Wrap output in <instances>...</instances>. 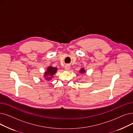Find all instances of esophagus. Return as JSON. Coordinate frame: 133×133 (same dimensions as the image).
<instances>
[{
    "mask_svg": "<svg viewBox=\"0 0 133 133\" xmlns=\"http://www.w3.org/2000/svg\"><path fill=\"white\" fill-rule=\"evenodd\" d=\"M69 69H70V66H69L68 65H66L65 66V70L68 71V70H69Z\"/></svg>",
    "mask_w": 133,
    "mask_h": 133,
    "instance_id": "obj_1",
    "label": "esophagus"
}]
</instances>
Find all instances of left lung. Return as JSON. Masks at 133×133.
<instances>
[{"label":"left lung","instance_id":"8db88e82","mask_svg":"<svg viewBox=\"0 0 133 133\" xmlns=\"http://www.w3.org/2000/svg\"><path fill=\"white\" fill-rule=\"evenodd\" d=\"M79 72H80V73L81 74H83V73H86V71H85V68H81Z\"/></svg>","mask_w":133,"mask_h":133}]
</instances>
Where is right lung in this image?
I'll use <instances>...</instances> for the list:
<instances>
[{
    "instance_id": "1",
    "label": "right lung",
    "mask_w": 133,
    "mask_h": 133,
    "mask_svg": "<svg viewBox=\"0 0 133 133\" xmlns=\"http://www.w3.org/2000/svg\"><path fill=\"white\" fill-rule=\"evenodd\" d=\"M58 68L57 67H54L52 66H50L47 68L46 71L44 72V80L47 81H50L54 78V75L57 73Z\"/></svg>"
}]
</instances>
